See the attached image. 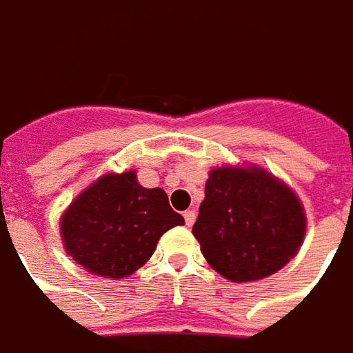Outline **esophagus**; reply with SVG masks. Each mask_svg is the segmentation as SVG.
<instances>
[{
	"label": "esophagus",
	"mask_w": 353,
	"mask_h": 353,
	"mask_svg": "<svg viewBox=\"0 0 353 353\" xmlns=\"http://www.w3.org/2000/svg\"><path fill=\"white\" fill-rule=\"evenodd\" d=\"M195 216H197V213H195V209H189V211H185L183 213V219H185V225L191 226L193 223H195Z\"/></svg>",
	"instance_id": "obj_1"
}]
</instances>
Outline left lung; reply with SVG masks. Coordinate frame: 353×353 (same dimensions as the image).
Segmentation results:
<instances>
[{"label": "left lung", "instance_id": "8db88e82", "mask_svg": "<svg viewBox=\"0 0 353 353\" xmlns=\"http://www.w3.org/2000/svg\"><path fill=\"white\" fill-rule=\"evenodd\" d=\"M307 214L283 179L256 164L209 172L193 236L216 274L232 283L270 277L297 256Z\"/></svg>", "mask_w": 353, "mask_h": 353}]
</instances>
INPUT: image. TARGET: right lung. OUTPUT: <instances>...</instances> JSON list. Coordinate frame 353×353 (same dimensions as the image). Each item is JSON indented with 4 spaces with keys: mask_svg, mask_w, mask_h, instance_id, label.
Listing matches in <instances>:
<instances>
[{
    "mask_svg": "<svg viewBox=\"0 0 353 353\" xmlns=\"http://www.w3.org/2000/svg\"><path fill=\"white\" fill-rule=\"evenodd\" d=\"M181 225L164 189L142 188L137 170H127L103 174L76 195L60 216V236L85 272L125 279L150 260L164 232Z\"/></svg>",
    "mask_w": 353,
    "mask_h": 353,
    "instance_id": "right-lung-1",
    "label": "right lung"
}]
</instances>
